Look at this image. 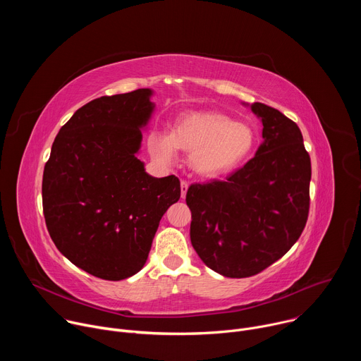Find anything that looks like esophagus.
<instances>
[{
    "label": "esophagus",
    "mask_w": 361,
    "mask_h": 361,
    "mask_svg": "<svg viewBox=\"0 0 361 361\" xmlns=\"http://www.w3.org/2000/svg\"><path fill=\"white\" fill-rule=\"evenodd\" d=\"M187 190H188V183L183 180V181H181V198H185Z\"/></svg>",
    "instance_id": "obj_1"
}]
</instances>
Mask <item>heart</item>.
<instances>
[{
  "instance_id": "obj_1",
  "label": "heart",
  "mask_w": 361,
  "mask_h": 361,
  "mask_svg": "<svg viewBox=\"0 0 361 361\" xmlns=\"http://www.w3.org/2000/svg\"><path fill=\"white\" fill-rule=\"evenodd\" d=\"M255 147V131L250 124L213 111L181 114L171 135L159 134L151 142L152 156L171 163L176 148L191 152L190 164L202 177H220L241 167Z\"/></svg>"
}]
</instances>
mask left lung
Returning a JSON list of instances; mask_svg holds the SVG:
<instances>
[{"mask_svg":"<svg viewBox=\"0 0 361 361\" xmlns=\"http://www.w3.org/2000/svg\"><path fill=\"white\" fill-rule=\"evenodd\" d=\"M263 144L227 180L190 185V238L202 263L230 279L259 274L294 245L310 207V156L298 126L262 102Z\"/></svg>","mask_w":361,"mask_h":361,"instance_id":"obj_1","label":"left lung"}]
</instances>
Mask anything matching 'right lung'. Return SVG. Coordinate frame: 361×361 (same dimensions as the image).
Here are the masks:
<instances>
[{
	"label": "right lung",
	"instance_id": "1",
	"mask_svg": "<svg viewBox=\"0 0 361 361\" xmlns=\"http://www.w3.org/2000/svg\"><path fill=\"white\" fill-rule=\"evenodd\" d=\"M152 90L99 97L61 127L42 176V210L60 252L118 281L138 273L160 220L181 194L176 176L145 173L137 154L154 111Z\"/></svg>",
	"mask_w": 361,
	"mask_h": 361
}]
</instances>
